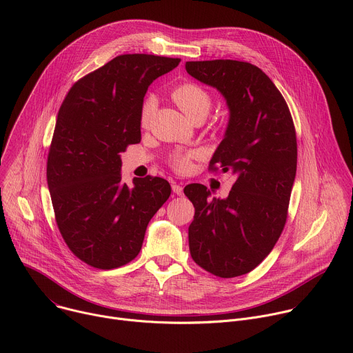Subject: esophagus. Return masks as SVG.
Masks as SVG:
<instances>
[{
  "mask_svg": "<svg viewBox=\"0 0 353 353\" xmlns=\"http://www.w3.org/2000/svg\"><path fill=\"white\" fill-rule=\"evenodd\" d=\"M172 188H173V192L176 195H183V185L179 184V183H173L172 184Z\"/></svg>",
  "mask_w": 353,
  "mask_h": 353,
  "instance_id": "obj_1",
  "label": "esophagus"
}]
</instances>
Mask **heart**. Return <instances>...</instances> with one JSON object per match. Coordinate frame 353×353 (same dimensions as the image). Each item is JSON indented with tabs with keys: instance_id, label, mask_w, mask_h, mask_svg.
Wrapping results in <instances>:
<instances>
[{
	"instance_id": "b5f03b06",
	"label": "heart",
	"mask_w": 353,
	"mask_h": 353,
	"mask_svg": "<svg viewBox=\"0 0 353 353\" xmlns=\"http://www.w3.org/2000/svg\"><path fill=\"white\" fill-rule=\"evenodd\" d=\"M172 97L174 100V103L181 109V112L191 120L195 117H207L212 106L211 96L203 88L195 83H183L177 86L172 92ZM154 109H155L154 97H148L141 110V123L143 125L148 123ZM192 158H194V154H174L170 162L177 170L184 172L190 168Z\"/></svg>"
}]
</instances>
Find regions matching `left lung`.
<instances>
[{
	"label": "left lung",
	"instance_id": "8db88e82",
	"mask_svg": "<svg viewBox=\"0 0 353 353\" xmlns=\"http://www.w3.org/2000/svg\"><path fill=\"white\" fill-rule=\"evenodd\" d=\"M185 70L226 100L229 120L211 170L218 165L236 177L226 198H210L203 184L184 188L195 208L190 253L216 276L244 275L271 253L286 222L297 163L292 116L274 82L253 64L187 61Z\"/></svg>",
	"mask_w": 353,
	"mask_h": 353
}]
</instances>
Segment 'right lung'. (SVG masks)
<instances>
[{
	"instance_id": "obj_1",
	"label": "right lung",
	"mask_w": 353,
	"mask_h": 353,
	"mask_svg": "<svg viewBox=\"0 0 353 353\" xmlns=\"http://www.w3.org/2000/svg\"><path fill=\"white\" fill-rule=\"evenodd\" d=\"M180 59L124 54L70 89L47 159L56 221L72 253L102 270L134 260L146 226L170 196L161 177L121 180V152L141 141L143 97Z\"/></svg>"
}]
</instances>
